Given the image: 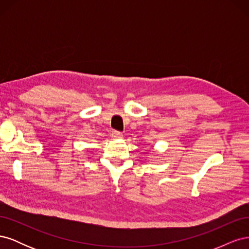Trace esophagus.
<instances>
[{"label":"esophagus","instance_id":"1","mask_svg":"<svg viewBox=\"0 0 249 249\" xmlns=\"http://www.w3.org/2000/svg\"><path fill=\"white\" fill-rule=\"evenodd\" d=\"M112 138H114V139L123 138V133L118 132V131H112Z\"/></svg>","mask_w":249,"mask_h":249}]
</instances>
